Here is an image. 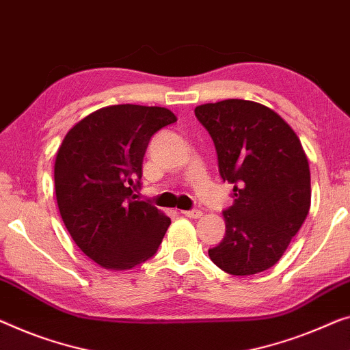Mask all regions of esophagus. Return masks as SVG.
I'll list each match as a JSON object with an SVG mask.
<instances>
[{"instance_id": "34e87169", "label": "esophagus", "mask_w": 350, "mask_h": 350, "mask_svg": "<svg viewBox=\"0 0 350 350\" xmlns=\"http://www.w3.org/2000/svg\"><path fill=\"white\" fill-rule=\"evenodd\" d=\"M180 213H184L185 217H190V218H200V217H202V212L198 211V208H191V211H182Z\"/></svg>"}]
</instances>
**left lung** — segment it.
Instances as JSON below:
<instances>
[{"label": "left lung", "mask_w": 350, "mask_h": 350, "mask_svg": "<svg viewBox=\"0 0 350 350\" xmlns=\"http://www.w3.org/2000/svg\"><path fill=\"white\" fill-rule=\"evenodd\" d=\"M211 135L221 179L234 185L226 232L208 250L226 273L245 276L278 262L311 204L310 165L288 122L256 102L228 98L195 108Z\"/></svg>", "instance_id": "1"}]
</instances>
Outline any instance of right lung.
Instances as JSON below:
<instances>
[{
    "label": "right lung",
    "instance_id": "obj_1",
    "mask_svg": "<svg viewBox=\"0 0 350 350\" xmlns=\"http://www.w3.org/2000/svg\"><path fill=\"white\" fill-rule=\"evenodd\" d=\"M176 121L161 107H105L74 125L59 146L61 218L78 248L102 267L127 270L157 253L171 220L133 193L150 138Z\"/></svg>",
    "mask_w": 350,
    "mask_h": 350
}]
</instances>
